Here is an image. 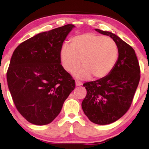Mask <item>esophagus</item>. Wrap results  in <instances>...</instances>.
<instances>
[{
    "label": "esophagus",
    "mask_w": 149,
    "mask_h": 149,
    "mask_svg": "<svg viewBox=\"0 0 149 149\" xmlns=\"http://www.w3.org/2000/svg\"><path fill=\"white\" fill-rule=\"evenodd\" d=\"M75 84H76L77 86H80V85H83V83L81 82V81H78V80H76V81H75Z\"/></svg>",
    "instance_id": "esophagus-1"
}]
</instances>
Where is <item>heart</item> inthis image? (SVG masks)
I'll return each mask as SVG.
<instances>
[{
	"label": "heart",
	"mask_w": 149,
	"mask_h": 149,
	"mask_svg": "<svg viewBox=\"0 0 149 149\" xmlns=\"http://www.w3.org/2000/svg\"><path fill=\"white\" fill-rule=\"evenodd\" d=\"M119 51L116 42L109 37H104L88 32L79 34L70 39V45H63L60 49V60L63 67L69 72H75L80 79L102 78L109 74L117 62Z\"/></svg>",
	"instance_id": "obj_1"
}]
</instances>
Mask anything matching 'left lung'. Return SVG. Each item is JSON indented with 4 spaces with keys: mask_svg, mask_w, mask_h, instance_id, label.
Wrapping results in <instances>:
<instances>
[{
    "mask_svg": "<svg viewBox=\"0 0 149 149\" xmlns=\"http://www.w3.org/2000/svg\"><path fill=\"white\" fill-rule=\"evenodd\" d=\"M117 44L119 58L113 70L98 80L85 83L83 111L91 122L107 125L120 119L131 107L140 79L139 62L130 45L112 32L95 29Z\"/></svg>",
    "mask_w": 149,
    "mask_h": 149,
    "instance_id": "obj_1",
    "label": "left lung"
}]
</instances>
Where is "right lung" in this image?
<instances>
[{"instance_id": "right-lung-1", "label": "right lung", "mask_w": 149, "mask_h": 149, "mask_svg": "<svg viewBox=\"0 0 149 149\" xmlns=\"http://www.w3.org/2000/svg\"><path fill=\"white\" fill-rule=\"evenodd\" d=\"M75 26L67 24L41 32L19 45L7 72L16 109L34 125L50 123L75 88V81L61 64L63 42Z\"/></svg>"}]
</instances>
